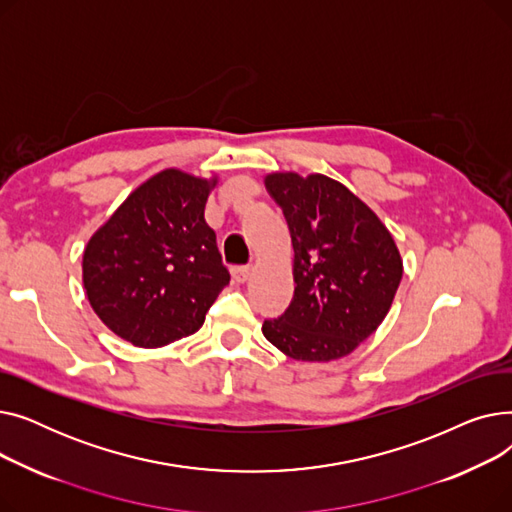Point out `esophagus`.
I'll use <instances>...</instances> for the list:
<instances>
[{
    "mask_svg": "<svg viewBox=\"0 0 512 512\" xmlns=\"http://www.w3.org/2000/svg\"><path fill=\"white\" fill-rule=\"evenodd\" d=\"M249 276H251V267L249 265H234L232 267L234 282H247Z\"/></svg>",
    "mask_w": 512,
    "mask_h": 512,
    "instance_id": "obj_1",
    "label": "esophagus"
}]
</instances>
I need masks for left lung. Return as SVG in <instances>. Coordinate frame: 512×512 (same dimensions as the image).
<instances>
[{"label": "left lung", "mask_w": 512, "mask_h": 512, "mask_svg": "<svg viewBox=\"0 0 512 512\" xmlns=\"http://www.w3.org/2000/svg\"><path fill=\"white\" fill-rule=\"evenodd\" d=\"M265 186L282 207L294 249V297L263 336L297 361L353 353L384 321L402 278L388 228L324 174L278 172Z\"/></svg>", "instance_id": "obj_1"}]
</instances>
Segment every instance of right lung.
Segmentation results:
<instances>
[{"label":"right lung","instance_id":"1","mask_svg":"<svg viewBox=\"0 0 512 512\" xmlns=\"http://www.w3.org/2000/svg\"><path fill=\"white\" fill-rule=\"evenodd\" d=\"M215 180L164 170L143 182L89 240L87 299L126 342L157 348L195 334L230 282L205 203Z\"/></svg>","mask_w":512,"mask_h":512}]
</instances>
